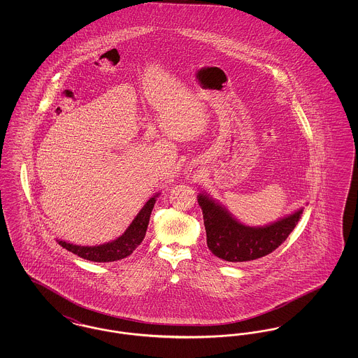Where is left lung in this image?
<instances>
[{
    "mask_svg": "<svg viewBox=\"0 0 358 358\" xmlns=\"http://www.w3.org/2000/svg\"><path fill=\"white\" fill-rule=\"evenodd\" d=\"M197 201L203 210L208 248L227 262H248L271 254L289 238L303 213L301 208L268 225L250 227L205 193L197 196Z\"/></svg>",
    "mask_w": 358,
    "mask_h": 358,
    "instance_id": "left-lung-1",
    "label": "left lung"
}]
</instances>
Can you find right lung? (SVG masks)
<instances>
[{
	"instance_id": "right-lung-1",
	"label": "right lung",
	"mask_w": 358,
	"mask_h": 358,
	"mask_svg": "<svg viewBox=\"0 0 358 358\" xmlns=\"http://www.w3.org/2000/svg\"><path fill=\"white\" fill-rule=\"evenodd\" d=\"M158 194L159 193H157L152 199H149V201L143 205V208L136 215V219L122 234V236L113 240V241L104 243L101 245H92V247L76 245L72 243H67L64 240H57V243L63 248L69 250V252L80 256L87 260H91V262H98V263L115 262V260H120L126 256L131 255L133 251L142 243V240L146 235L150 215H152V210H153Z\"/></svg>"
}]
</instances>
